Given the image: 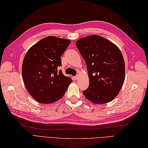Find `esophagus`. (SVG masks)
<instances>
[{
	"instance_id": "esophagus-1",
	"label": "esophagus",
	"mask_w": 148,
	"mask_h": 148,
	"mask_svg": "<svg viewBox=\"0 0 148 148\" xmlns=\"http://www.w3.org/2000/svg\"><path fill=\"white\" fill-rule=\"evenodd\" d=\"M78 76H75V77H73V80H77L78 79Z\"/></svg>"
}]
</instances>
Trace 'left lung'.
Returning a JSON list of instances; mask_svg holds the SVG:
<instances>
[{
  "label": "left lung",
  "mask_w": 148,
  "mask_h": 148,
  "mask_svg": "<svg viewBox=\"0 0 148 148\" xmlns=\"http://www.w3.org/2000/svg\"><path fill=\"white\" fill-rule=\"evenodd\" d=\"M87 66L88 88L83 91L94 104H105L117 96L125 79V62L119 47L109 40L94 34L76 42Z\"/></svg>",
  "instance_id": "1"
}]
</instances>
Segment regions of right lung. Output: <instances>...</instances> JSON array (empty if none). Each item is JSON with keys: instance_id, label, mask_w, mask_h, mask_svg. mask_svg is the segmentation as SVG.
Returning <instances> with one entry per match:
<instances>
[{"instance_id": "obj_1", "label": "right lung", "mask_w": 148, "mask_h": 148, "mask_svg": "<svg viewBox=\"0 0 148 148\" xmlns=\"http://www.w3.org/2000/svg\"><path fill=\"white\" fill-rule=\"evenodd\" d=\"M69 39L48 36L26 52L22 65L25 87L34 99L50 104L63 97L72 79L62 73L61 56L69 47Z\"/></svg>"}]
</instances>
